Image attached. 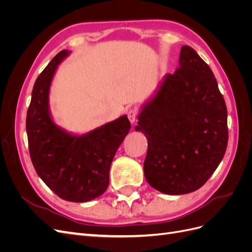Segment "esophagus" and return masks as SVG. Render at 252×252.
I'll use <instances>...</instances> for the list:
<instances>
[{
	"mask_svg": "<svg viewBox=\"0 0 252 252\" xmlns=\"http://www.w3.org/2000/svg\"><path fill=\"white\" fill-rule=\"evenodd\" d=\"M127 116H128L129 121H130V123H134L136 116H138V111H136V109H130L128 111Z\"/></svg>",
	"mask_w": 252,
	"mask_h": 252,
	"instance_id": "obj_1",
	"label": "esophagus"
}]
</instances>
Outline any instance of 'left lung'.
<instances>
[{
  "label": "left lung",
  "mask_w": 252,
  "mask_h": 252,
  "mask_svg": "<svg viewBox=\"0 0 252 252\" xmlns=\"http://www.w3.org/2000/svg\"><path fill=\"white\" fill-rule=\"evenodd\" d=\"M179 65L142 105L134 127L148 141L145 179L170 195L201 188L223 159L228 143L226 104L210 67L187 45Z\"/></svg>",
  "instance_id": "8db88e82"
}]
</instances>
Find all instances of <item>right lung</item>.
Listing matches in <instances>:
<instances>
[{
    "label": "right lung",
    "mask_w": 252,
    "mask_h": 252,
    "mask_svg": "<svg viewBox=\"0 0 252 252\" xmlns=\"http://www.w3.org/2000/svg\"><path fill=\"white\" fill-rule=\"evenodd\" d=\"M70 52L60 51L37 77L27 111L26 131L37 175L61 199L84 203L106 191L112 159L131 125L124 114L80 134L67 131L53 121L49 106L51 82Z\"/></svg>",
    "instance_id": "1"
}]
</instances>
